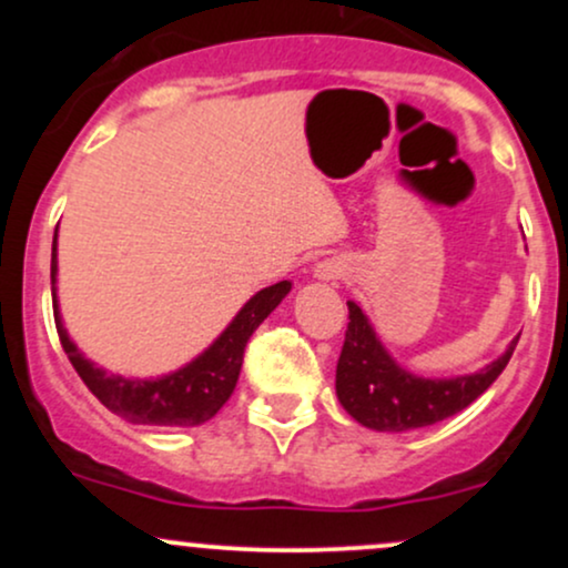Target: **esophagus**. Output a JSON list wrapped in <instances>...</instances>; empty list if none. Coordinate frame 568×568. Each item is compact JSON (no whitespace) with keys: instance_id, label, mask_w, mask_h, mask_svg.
Returning <instances> with one entry per match:
<instances>
[{"instance_id":"obj_1","label":"esophagus","mask_w":568,"mask_h":568,"mask_svg":"<svg viewBox=\"0 0 568 568\" xmlns=\"http://www.w3.org/2000/svg\"><path fill=\"white\" fill-rule=\"evenodd\" d=\"M312 272H315V277L323 280V283H334V280H342L349 275V264L344 262V258L331 256V258H323V262H317Z\"/></svg>"}]
</instances>
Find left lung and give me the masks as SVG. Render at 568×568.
<instances>
[{"instance_id":"8db88e82","label":"left lung","mask_w":568,"mask_h":568,"mask_svg":"<svg viewBox=\"0 0 568 568\" xmlns=\"http://www.w3.org/2000/svg\"><path fill=\"white\" fill-rule=\"evenodd\" d=\"M347 306L349 323L336 366V397L352 419L376 433H406L459 414L497 382L518 344L515 336L497 361L473 374L429 379L410 374L389 355L361 304L347 302Z\"/></svg>"}]
</instances>
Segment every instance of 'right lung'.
Listing matches in <instances>:
<instances>
[{
  "label": "right lung",
  "instance_id": "1",
  "mask_svg": "<svg viewBox=\"0 0 568 568\" xmlns=\"http://www.w3.org/2000/svg\"><path fill=\"white\" fill-rule=\"evenodd\" d=\"M50 280H53V312L55 328L61 336L63 352L69 355L80 379L112 414L122 416L130 425H154V427H194L213 419L219 408L230 400L240 368H243V352L247 338L262 325L277 304L291 293V280H280L253 293L243 304V310L232 317L221 334L213 338L186 366L171 374L154 376V379H130V376L112 374V371L95 366L90 357L82 355L74 338L63 325L61 306H58V232L53 237V262H50Z\"/></svg>",
  "mask_w": 568,
  "mask_h": 568
}]
</instances>
